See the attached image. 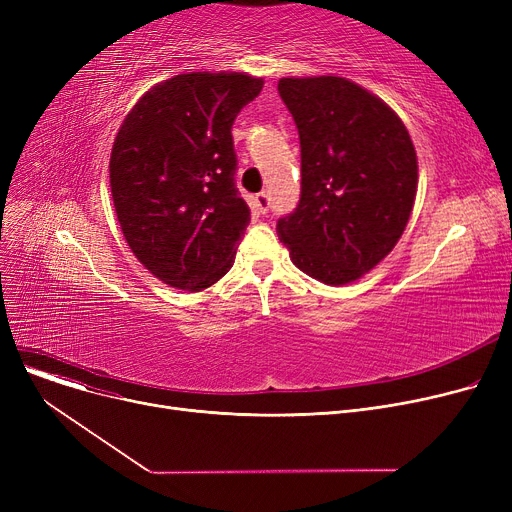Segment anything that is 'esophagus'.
<instances>
[{
	"mask_svg": "<svg viewBox=\"0 0 512 512\" xmlns=\"http://www.w3.org/2000/svg\"><path fill=\"white\" fill-rule=\"evenodd\" d=\"M253 209H255L257 213H267V209H270V195H267V193L255 195V199H253Z\"/></svg>",
	"mask_w": 512,
	"mask_h": 512,
	"instance_id": "1",
	"label": "esophagus"
}]
</instances>
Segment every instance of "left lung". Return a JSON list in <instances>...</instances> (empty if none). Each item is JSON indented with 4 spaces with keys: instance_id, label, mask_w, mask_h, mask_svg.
Returning <instances> with one entry per match:
<instances>
[{
    "instance_id": "left-lung-1",
    "label": "left lung",
    "mask_w": 512,
    "mask_h": 512,
    "mask_svg": "<svg viewBox=\"0 0 512 512\" xmlns=\"http://www.w3.org/2000/svg\"><path fill=\"white\" fill-rule=\"evenodd\" d=\"M299 128L301 201L278 236L307 276L342 286L371 272L407 228L417 153L380 97L342 76L280 78Z\"/></svg>"
}]
</instances>
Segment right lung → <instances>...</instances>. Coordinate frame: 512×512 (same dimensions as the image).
Wrapping results in <instances>:
<instances>
[{
    "label": "right lung",
    "instance_id": "obj_1",
    "mask_svg": "<svg viewBox=\"0 0 512 512\" xmlns=\"http://www.w3.org/2000/svg\"><path fill=\"white\" fill-rule=\"evenodd\" d=\"M263 89L245 72H188L149 89L112 147L122 234L164 284L199 292L234 263L251 209L234 184L232 124Z\"/></svg>",
    "mask_w": 512,
    "mask_h": 512
}]
</instances>
